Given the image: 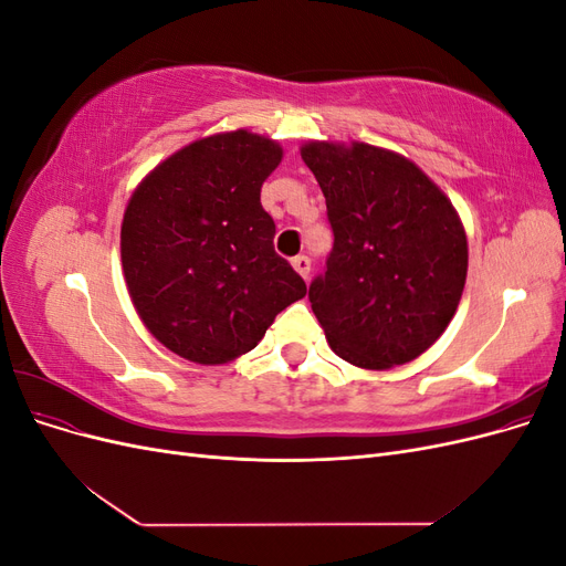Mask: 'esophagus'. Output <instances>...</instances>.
Segmentation results:
<instances>
[{"label": "esophagus", "mask_w": 566, "mask_h": 566, "mask_svg": "<svg viewBox=\"0 0 566 566\" xmlns=\"http://www.w3.org/2000/svg\"><path fill=\"white\" fill-rule=\"evenodd\" d=\"M293 269L306 281V279H310V271H312V260H310V256L300 254V256H295V260H293Z\"/></svg>", "instance_id": "1"}]
</instances>
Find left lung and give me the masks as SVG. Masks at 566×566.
Returning <instances> with one entry per match:
<instances>
[{"instance_id": "obj_1", "label": "left lung", "mask_w": 566, "mask_h": 566, "mask_svg": "<svg viewBox=\"0 0 566 566\" xmlns=\"http://www.w3.org/2000/svg\"><path fill=\"white\" fill-rule=\"evenodd\" d=\"M328 208L335 243L310 285L331 349L387 370L447 331L468 279V235L447 193L399 153L364 142L300 148Z\"/></svg>"}]
</instances>
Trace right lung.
I'll use <instances>...</instances> for the list:
<instances>
[{"label":"right lung","instance_id":"add662e5","mask_svg":"<svg viewBox=\"0 0 566 566\" xmlns=\"http://www.w3.org/2000/svg\"><path fill=\"white\" fill-rule=\"evenodd\" d=\"M283 148L248 129L188 144L134 188L119 229L129 297L148 333L200 366L256 347L285 306L306 295L273 250L262 184Z\"/></svg>","mask_w":566,"mask_h":566}]
</instances>
